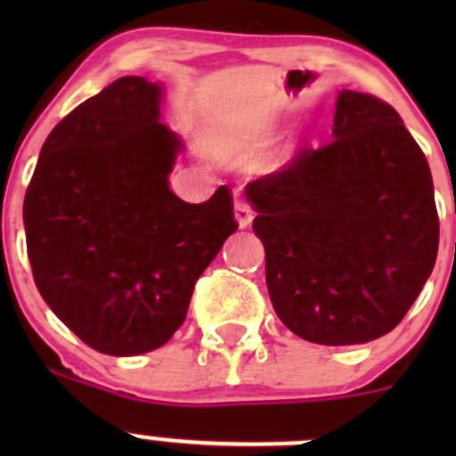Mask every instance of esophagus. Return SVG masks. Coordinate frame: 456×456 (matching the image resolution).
I'll use <instances>...</instances> for the list:
<instances>
[{
	"label": "esophagus",
	"mask_w": 456,
	"mask_h": 456,
	"mask_svg": "<svg viewBox=\"0 0 456 456\" xmlns=\"http://www.w3.org/2000/svg\"><path fill=\"white\" fill-rule=\"evenodd\" d=\"M233 214H236V220L238 224H240V229L249 227L251 220H254V211H251V205L247 200H236V205H233Z\"/></svg>",
	"instance_id": "34e87169"
}]
</instances>
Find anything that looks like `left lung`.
<instances>
[{
    "mask_svg": "<svg viewBox=\"0 0 456 456\" xmlns=\"http://www.w3.org/2000/svg\"><path fill=\"white\" fill-rule=\"evenodd\" d=\"M247 199L271 305L302 339L348 346L390 333L432 273L430 167L397 110L377 96L339 92L333 139L249 183Z\"/></svg>",
    "mask_w": 456,
    "mask_h": 456,
    "instance_id": "8db88e82",
    "label": "left lung"
}]
</instances>
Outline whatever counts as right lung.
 Segmentation results:
<instances>
[{
    "label": "right lung",
    "mask_w": 456,
    "mask_h": 456,
    "mask_svg": "<svg viewBox=\"0 0 456 456\" xmlns=\"http://www.w3.org/2000/svg\"><path fill=\"white\" fill-rule=\"evenodd\" d=\"M159 84L121 77L77 105L48 134L26 190L37 289L105 355L163 346L238 229L227 185L199 205L169 190L181 141L159 121Z\"/></svg>",
    "instance_id": "add662e5"
}]
</instances>
